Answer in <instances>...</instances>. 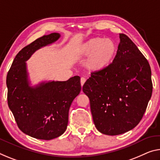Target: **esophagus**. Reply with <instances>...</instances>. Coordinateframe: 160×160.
Segmentation results:
<instances>
[{
	"label": "esophagus",
	"mask_w": 160,
	"mask_h": 160,
	"mask_svg": "<svg viewBox=\"0 0 160 160\" xmlns=\"http://www.w3.org/2000/svg\"><path fill=\"white\" fill-rule=\"evenodd\" d=\"M85 81H86V79L85 78H83V77H82L80 78V83H81V86H82V85H84V83L85 82Z\"/></svg>",
	"instance_id": "1"
}]
</instances>
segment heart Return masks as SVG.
<instances>
[{"label": "heart", "mask_w": 160, "mask_h": 160, "mask_svg": "<svg viewBox=\"0 0 160 160\" xmlns=\"http://www.w3.org/2000/svg\"><path fill=\"white\" fill-rule=\"evenodd\" d=\"M117 53L115 42L110 38H94L81 44L77 49L80 57L89 55L86 66L90 70L100 71L113 61Z\"/></svg>", "instance_id": "obj_1"}]
</instances>
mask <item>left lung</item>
Segmentation results:
<instances>
[{"label": "left lung", "instance_id": "left-lung-1", "mask_svg": "<svg viewBox=\"0 0 160 160\" xmlns=\"http://www.w3.org/2000/svg\"><path fill=\"white\" fill-rule=\"evenodd\" d=\"M112 62L91 73L82 91L90 99L94 124L101 133L118 135L132 130L142 118L152 92L148 60L126 35Z\"/></svg>", "mask_w": 160, "mask_h": 160}]
</instances>
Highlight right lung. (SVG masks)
<instances>
[{"label":"right lung","instance_id":"1","mask_svg":"<svg viewBox=\"0 0 160 160\" xmlns=\"http://www.w3.org/2000/svg\"><path fill=\"white\" fill-rule=\"evenodd\" d=\"M57 32L43 35L18 53L8 72V105L20 130L32 138L50 140L66 130L69 109L81 90L80 78L42 82L30 86L26 62L37 50L59 39Z\"/></svg>","mask_w":160,"mask_h":160}]
</instances>
